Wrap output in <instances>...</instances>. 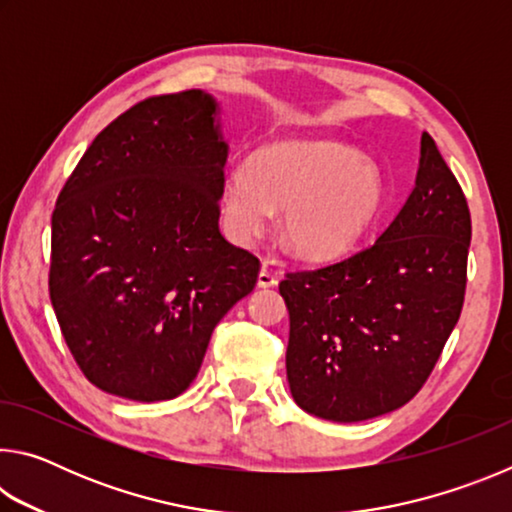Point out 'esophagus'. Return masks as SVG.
<instances>
[{"instance_id": "obj_1", "label": "esophagus", "mask_w": 512, "mask_h": 512, "mask_svg": "<svg viewBox=\"0 0 512 512\" xmlns=\"http://www.w3.org/2000/svg\"><path fill=\"white\" fill-rule=\"evenodd\" d=\"M275 284H277V275L271 271V268H268V266L264 264L262 271H259V275H257V287L273 289Z\"/></svg>"}]
</instances>
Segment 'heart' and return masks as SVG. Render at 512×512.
Listing matches in <instances>:
<instances>
[{"mask_svg":"<svg viewBox=\"0 0 512 512\" xmlns=\"http://www.w3.org/2000/svg\"><path fill=\"white\" fill-rule=\"evenodd\" d=\"M384 180L366 155L329 140H282L223 178L221 216L228 235L250 244L284 212L293 253L327 259L350 250L379 219Z\"/></svg>","mask_w":512,"mask_h":512,"instance_id":"1","label":"heart"}]
</instances>
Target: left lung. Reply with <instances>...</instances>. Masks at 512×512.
<instances>
[{
	"label": "left lung",
	"mask_w": 512,
	"mask_h": 512,
	"mask_svg": "<svg viewBox=\"0 0 512 512\" xmlns=\"http://www.w3.org/2000/svg\"><path fill=\"white\" fill-rule=\"evenodd\" d=\"M470 239L461 185L422 133L415 187L381 235L280 282L287 379L302 411L361 422L420 391L461 316Z\"/></svg>",
	"instance_id": "8db88e82"
}]
</instances>
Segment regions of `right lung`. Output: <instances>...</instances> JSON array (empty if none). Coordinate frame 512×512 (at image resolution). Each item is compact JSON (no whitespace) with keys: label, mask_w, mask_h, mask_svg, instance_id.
Wrapping results in <instances>:
<instances>
[{"label":"right lung","mask_w":512,"mask_h":512,"mask_svg":"<svg viewBox=\"0 0 512 512\" xmlns=\"http://www.w3.org/2000/svg\"><path fill=\"white\" fill-rule=\"evenodd\" d=\"M221 103L187 90L137 103L94 137L51 216L49 296L94 386L162 402L196 379L214 327L259 262L225 241Z\"/></svg>","instance_id":"1"}]
</instances>
